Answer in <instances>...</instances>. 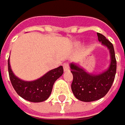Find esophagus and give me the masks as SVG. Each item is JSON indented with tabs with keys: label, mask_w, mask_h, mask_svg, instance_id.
I'll use <instances>...</instances> for the list:
<instances>
[{
	"label": "esophagus",
	"mask_w": 125,
	"mask_h": 125,
	"mask_svg": "<svg viewBox=\"0 0 125 125\" xmlns=\"http://www.w3.org/2000/svg\"><path fill=\"white\" fill-rule=\"evenodd\" d=\"M63 69H64V71H67L69 70V64L68 63H64L63 64Z\"/></svg>",
	"instance_id": "obj_1"
}]
</instances>
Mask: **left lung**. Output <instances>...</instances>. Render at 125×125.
I'll list each match as a JSON object with an SVG mask.
<instances>
[{"mask_svg": "<svg viewBox=\"0 0 125 125\" xmlns=\"http://www.w3.org/2000/svg\"><path fill=\"white\" fill-rule=\"evenodd\" d=\"M98 40L110 52V62L108 67L102 73H90L78 63L70 64L73 81L72 91L75 97L83 102H93L103 98L110 90L116 74L117 62L113 45L103 35L97 33Z\"/></svg>", "mask_w": 125, "mask_h": 125, "instance_id": "8db88e82", "label": "left lung"}]
</instances>
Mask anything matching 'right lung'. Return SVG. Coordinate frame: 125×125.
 <instances>
[{"label":"right lung","instance_id":"add662e5","mask_svg":"<svg viewBox=\"0 0 125 125\" xmlns=\"http://www.w3.org/2000/svg\"><path fill=\"white\" fill-rule=\"evenodd\" d=\"M8 66L10 80L14 90L22 98L32 103H41L46 100L52 93L55 82L63 74V67L60 66L50 70L35 80L25 81L14 74L9 58Z\"/></svg>","mask_w":125,"mask_h":125}]
</instances>
